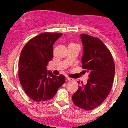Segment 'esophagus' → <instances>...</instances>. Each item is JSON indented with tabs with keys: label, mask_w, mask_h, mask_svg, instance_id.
Masks as SVG:
<instances>
[{
	"label": "esophagus",
	"mask_w": 128,
	"mask_h": 128,
	"mask_svg": "<svg viewBox=\"0 0 128 128\" xmlns=\"http://www.w3.org/2000/svg\"><path fill=\"white\" fill-rule=\"evenodd\" d=\"M66 80H68V81H72V80H74V79L72 78H69V77H66Z\"/></svg>",
	"instance_id": "esophagus-1"
}]
</instances>
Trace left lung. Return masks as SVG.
<instances>
[{"instance_id": "1", "label": "left lung", "mask_w": 128, "mask_h": 128, "mask_svg": "<svg viewBox=\"0 0 128 128\" xmlns=\"http://www.w3.org/2000/svg\"><path fill=\"white\" fill-rule=\"evenodd\" d=\"M80 37L84 47L82 67L90 74L86 85L81 82L82 85L73 95L72 100L78 108L91 110L108 96L114 80L115 65L110 52L98 38L86 34Z\"/></svg>"}]
</instances>
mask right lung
<instances>
[{"instance_id":"add662e5","label":"right lung","mask_w":128,"mask_h":128,"mask_svg":"<svg viewBox=\"0 0 128 128\" xmlns=\"http://www.w3.org/2000/svg\"><path fill=\"white\" fill-rule=\"evenodd\" d=\"M62 35L41 34L28 41L22 50L19 62L20 84L28 96L36 102L52 99L65 83L64 75L56 76L46 67L54 57V44Z\"/></svg>"}]
</instances>
